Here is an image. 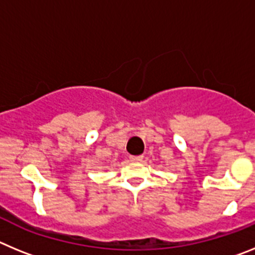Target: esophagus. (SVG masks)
<instances>
[{
	"label": "esophagus",
	"mask_w": 255,
	"mask_h": 255,
	"mask_svg": "<svg viewBox=\"0 0 255 255\" xmlns=\"http://www.w3.org/2000/svg\"><path fill=\"white\" fill-rule=\"evenodd\" d=\"M130 161H131V162H141V161H143V155H131V157H130Z\"/></svg>",
	"instance_id": "1"
}]
</instances>
